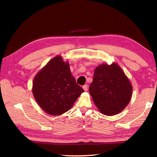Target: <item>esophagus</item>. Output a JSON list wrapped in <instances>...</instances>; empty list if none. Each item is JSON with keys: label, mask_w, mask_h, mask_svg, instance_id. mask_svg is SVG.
I'll return each mask as SVG.
<instances>
[{"label": "esophagus", "mask_w": 157, "mask_h": 157, "mask_svg": "<svg viewBox=\"0 0 157 157\" xmlns=\"http://www.w3.org/2000/svg\"><path fill=\"white\" fill-rule=\"evenodd\" d=\"M83 89L84 90V91H87L88 89V86L87 84L83 86Z\"/></svg>", "instance_id": "obj_1"}]
</instances>
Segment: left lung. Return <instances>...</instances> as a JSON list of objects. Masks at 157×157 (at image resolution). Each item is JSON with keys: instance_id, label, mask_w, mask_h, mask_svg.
I'll use <instances>...</instances> for the list:
<instances>
[{"instance_id": "obj_1", "label": "left lung", "mask_w": 157, "mask_h": 157, "mask_svg": "<svg viewBox=\"0 0 157 157\" xmlns=\"http://www.w3.org/2000/svg\"><path fill=\"white\" fill-rule=\"evenodd\" d=\"M89 92L99 111L111 116L122 111L128 105L132 86L118 65L103 64L96 68Z\"/></svg>"}]
</instances>
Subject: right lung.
I'll return each mask as SVG.
<instances>
[{
    "mask_svg": "<svg viewBox=\"0 0 157 157\" xmlns=\"http://www.w3.org/2000/svg\"><path fill=\"white\" fill-rule=\"evenodd\" d=\"M84 92L72 76L69 63L63 61L61 56L52 59L33 82L36 101L46 113L52 115L69 111Z\"/></svg>",
    "mask_w": 157,
    "mask_h": 157,
    "instance_id": "add662e5",
    "label": "right lung"
}]
</instances>
